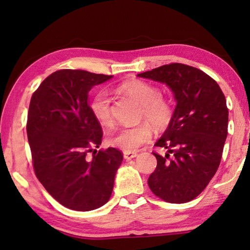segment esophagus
<instances>
[{
  "label": "esophagus",
  "mask_w": 250,
  "mask_h": 250,
  "mask_svg": "<svg viewBox=\"0 0 250 250\" xmlns=\"http://www.w3.org/2000/svg\"><path fill=\"white\" fill-rule=\"evenodd\" d=\"M137 156H138V154L135 151H125L124 152V157H125V159H126V161H130V159L135 158V157H137Z\"/></svg>",
  "instance_id": "34e87169"
}]
</instances>
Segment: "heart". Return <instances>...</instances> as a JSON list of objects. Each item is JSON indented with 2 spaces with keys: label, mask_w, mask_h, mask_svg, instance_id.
<instances>
[{
  "label": "heart",
  "mask_w": 250,
  "mask_h": 250,
  "mask_svg": "<svg viewBox=\"0 0 250 250\" xmlns=\"http://www.w3.org/2000/svg\"><path fill=\"white\" fill-rule=\"evenodd\" d=\"M119 89L141 105V118H145L156 129H162L172 118V109L168 102L161 98V92L154 85L143 81H128L122 83ZM92 114L103 125L112 124L111 100L106 92L100 91L89 104ZM152 131L148 124H141L129 128H122L111 135L109 143L125 151H136L143 145L150 141Z\"/></svg>",
  "instance_id": "heart-1"
}]
</instances>
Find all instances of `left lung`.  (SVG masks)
Here are the masks:
<instances>
[{"label":"left lung","instance_id":"left-lung-1","mask_svg":"<svg viewBox=\"0 0 250 250\" xmlns=\"http://www.w3.org/2000/svg\"><path fill=\"white\" fill-rule=\"evenodd\" d=\"M137 76L166 84L176 102L168 126L155 144L167 152L154 154L157 166L148 178L149 188L166 202H188L207 188L220 165L228 135L225 95L202 70L177 62Z\"/></svg>","mask_w":250,"mask_h":250}]
</instances>
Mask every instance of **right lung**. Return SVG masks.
<instances>
[{"label":"right lung","mask_w":250,"mask_h":250,"mask_svg":"<svg viewBox=\"0 0 250 250\" xmlns=\"http://www.w3.org/2000/svg\"><path fill=\"white\" fill-rule=\"evenodd\" d=\"M113 76L81 69L57 70L33 93L27 133L36 176L70 210L91 211L109 201L124 156L102 143V128L89 109L88 92ZM93 157L87 158V152Z\"/></svg>","instance_id":"1"}]
</instances>
